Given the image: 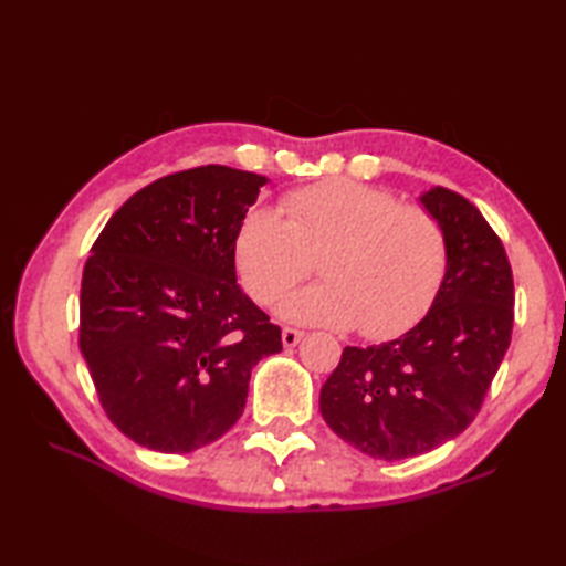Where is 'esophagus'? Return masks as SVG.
I'll return each instance as SVG.
<instances>
[{
	"label": "esophagus",
	"instance_id": "obj_1",
	"mask_svg": "<svg viewBox=\"0 0 566 566\" xmlns=\"http://www.w3.org/2000/svg\"><path fill=\"white\" fill-rule=\"evenodd\" d=\"M302 338H304V333L296 331V328H284L282 331V345L284 347H296L298 343H302Z\"/></svg>",
	"mask_w": 566,
	"mask_h": 566
}]
</instances>
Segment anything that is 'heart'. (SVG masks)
<instances>
[{
    "label": "heart",
    "instance_id": "heart-1",
    "mask_svg": "<svg viewBox=\"0 0 566 566\" xmlns=\"http://www.w3.org/2000/svg\"><path fill=\"white\" fill-rule=\"evenodd\" d=\"M233 258L258 304H272L321 258V284L296 290L280 316L302 326L359 328L389 338L426 314L436 298L448 245L440 223L387 191L328 179L282 199V216L255 207L238 223Z\"/></svg>",
    "mask_w": 566,
    "mask_h": 566
}]
</instances>
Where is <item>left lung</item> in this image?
I'll return each mask as SVG.
<instances>
[{
    "label": "left lung",
    "mask_w": 566,
    "mask_h": 566,
    "mask_svg": "<svg viewBox=\"0 0 566 566\" xmlns=\"http://www.w3.org/2000/svg\"><path fill=\"white\" fill-rule=\"evenodd\" d=\"M418 201L448 245L430 311L401 338L345 347L321 389L335 436L387 462L436 450L472 423L513 328L511 264L482 211L444 187Z\"/></svg>",
    "instance_id": "1"
}]
</instances>
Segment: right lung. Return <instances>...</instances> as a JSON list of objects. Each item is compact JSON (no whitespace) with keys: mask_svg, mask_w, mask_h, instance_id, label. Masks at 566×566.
Here are the masks:
<instances>
[{"mask_svg":"<svg viewBox=\"0 0 566 566\" xmlns=\"http://www.w3.org/2000/svg\"><path fill=\"white\" fill-rule=\"evenodd\" d=\"M270 179L203 165L136 191L84 264L80 350L112 423L187 454L243 416L250 371L282 331L238 286V223Z\"/></svg>","mask_w":566,"mask_h":566,"instance_id":"1","label":"right lung"}]
</instances>
